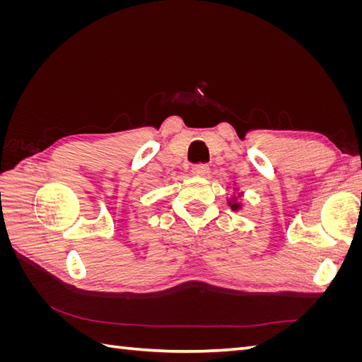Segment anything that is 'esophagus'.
Segmentation results:
<instances>
[{
	"mask_svg": "<svg viewBox=\"0 0 362 362\" xmlns=\"http://www.w3.org/2000/svg\"><path fill=\"white\" fill-rule=\"evenodd\" d=\"M192 172H193V175H196V177L206 178L208 175H210V168H208L206 164H196V166H193Z\"/></svg>",
	"mask_w": 362,
	"mask_h": 362,
	"instance_id": "1",
	"label": "esophagus"
}]
</instances>
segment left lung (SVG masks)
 Here are the masks:
<instances>
[{"label":"left lung","mask_w":362,"mask_h":362,"mask_svg":"<svg viewBox=\"0 0 362 362\" xmlns=\"http://www.w3.org/2000/svg\"><path fill=\"white\" fill-rule=\"evenodd\" d=\"M234 192H237V193L229 196V198L226 199V202H228L229 206H231L233 211L243 210V204L240 202V199H242V196H243V192H238V187H234Z\"/></svg>","instance_id":"1"}]
</instances>
